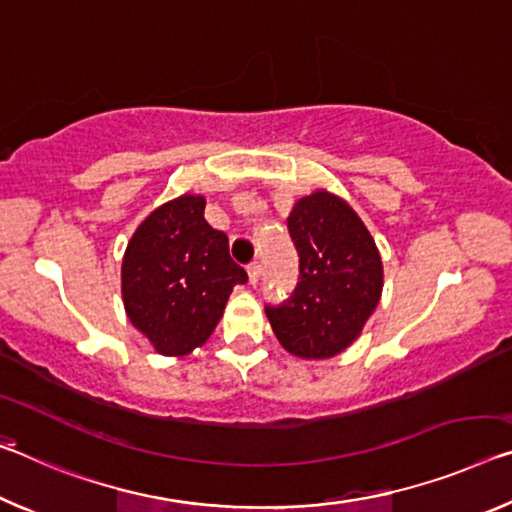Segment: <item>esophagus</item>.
Listing matches in <instances>:
<instances>
[{
	"label": "esophagus",
	"instance_id": "34e87169",
	"mask_svg": "<svg viewBox=\"0 0 512 512\" xmlns=\"http://www.w3.org/2000/svg\"><path fill=\"white\" fill-rule=\"evenodd\" d=\"M247 274H249V283H251V286H256L258 279H261V265H258V263H249V265H247Z\"/></svg>",
	"mask_w": 512,
	"mask_h": 512
}]
</instances>
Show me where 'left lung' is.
I'll list each match as a JSON object with an SVG mask.
<instances>
[{"instance_id":"8db88e82","label":"left lung","mask_w":512,"mask_h":512,"mask_svg":"<svg viewBox=\"0 0 512 512\" xmlns=\"http://www.w3.org/2000/svg\"><path fill=\"white\" fill-rule=\"evenodd\" d=\"M288 233L300 254V281L265 313L290 355L329 359L357 341L380 304V251L357 212L325 190L295 203Z\"/></svg>"}]
</instances>
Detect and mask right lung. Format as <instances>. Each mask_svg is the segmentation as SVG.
<instances>
[{
    "label": "right lung",
    "instance_id": "obj_1",
    "mask_svg": "<svg viewBox=\"0 0 512 512\" xmlns=\"http://www.w3.org/2000/svg\"><path fill=\"white\" fill-rule=\"evenodd\" d=\"M206 199L183 194L155 208L132 235L121 265L125 313L160 355L183 357L215 332L233 286L247 272L226 233L203 219Z\"/></svg>",
    "mask_w": 512,
    "mask_h": 512
}]
</instances>
